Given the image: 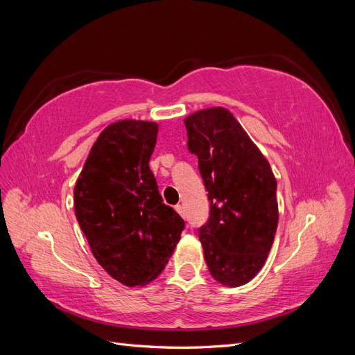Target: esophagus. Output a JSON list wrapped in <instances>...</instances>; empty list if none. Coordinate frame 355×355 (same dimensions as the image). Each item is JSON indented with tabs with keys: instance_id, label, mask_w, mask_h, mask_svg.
<instances>
[{
	"instance_id": "1",
	"label": "esophagus",
	"mask_w": 355,
	"mask_h": 355,
	"mask_svg": "<svg viewBox=\"0 0 355 355\" xmlns=\"http://www.w3.org/2000/svg\"><path fill=\"white\" fill-rule=\"evenodd\" d=\"M176 209V211L180 214V216L182 218H184L185 216V210H184V206H182V204H178V206L175 207Z\"/></svg>"
}]
</instances>
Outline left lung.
<instances>
[{"label": "left lung", "mask_w": 355, "mask_h": 355, "mask_svg": "<svg viewBox=\"0 0 355 355\" xmlns=\"http://www.w3.org/2000/svg\"><path fill=\"white\" fill-rule=\"evenodd\" d=\"M184 121L188 148L198 157L210 200V218L200 228L204 259L214 280L228 287L243 286L262 270L274 243L275 176L228 110H201Z\"/></svg>", "instance_id": "8db88e82"}]
</instances>
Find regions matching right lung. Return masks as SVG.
<instances>
[{"label":"right lung","mask_w":355,"mask_h":355,"mask_svg":"<svg viewBox=\"0 0 355 355\" xmlns=\"http://www.w3.org/2000/svg\"><path fill=\"white\" fill-rule=\"evenodd\" d=\"M158 124L120 120L90 149L73 209L93 256L114 280L145 286L164 270L185 222L166 206L149 168Z\"/></svg>","instance_id":"1"}]
</instances>
